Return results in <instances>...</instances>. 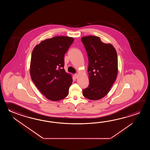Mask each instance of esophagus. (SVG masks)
<instances>
[{"label": "esophagus", "instance_id": "obj_1", "mask_svg": "<svg viewBox=\"0 0 150 150\" xmlns=\"http://www.w3.org/2000/svg\"><path fill=\"white\" fill-rule=\"evenodd\" d=\"M74 78H75L76 79H77L78 77V74H74Z\"/></svg>", "mask_w": 150, "mask_h": 150}]
</instances>
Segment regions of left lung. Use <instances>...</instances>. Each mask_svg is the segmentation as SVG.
Segmentation results:
<instances>
[{"label": "left lung", "mask_w": 150, "mask_h": 150, "mask_svg": "<svg viewBox=\"0 0 150 150\" xmlns=\"http://www.w3.org/2000/svg\"><path fill=\"white\" fill-rule=\"evenodd\" d=\"M81 40L88 57L89 80L83 96L92 100H100L108 93L117 78V52L112 45L102 42L98 36H86Z\"/></svg>", "instance_id": "left-lung-1"}]
</instances>
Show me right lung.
Listing matches in <instances>:
<instances>
[{"instance_id":"right-lung-1","label":"right lung","mask_w":150,"mask_h":150,"mask_svg":"<svg viewBox=\"0 0 150 150\" xmlns=\"http://www.w3.org/2000/svg\"><path fill=\"white\" fill-rule=\"evenodd\" d=\"M73 38L58 36L36 45L32 52L30 74L36 87L47 99L57 101L66 98L72 77L64 70V54Z\"/></svg>"}]
</instances>
